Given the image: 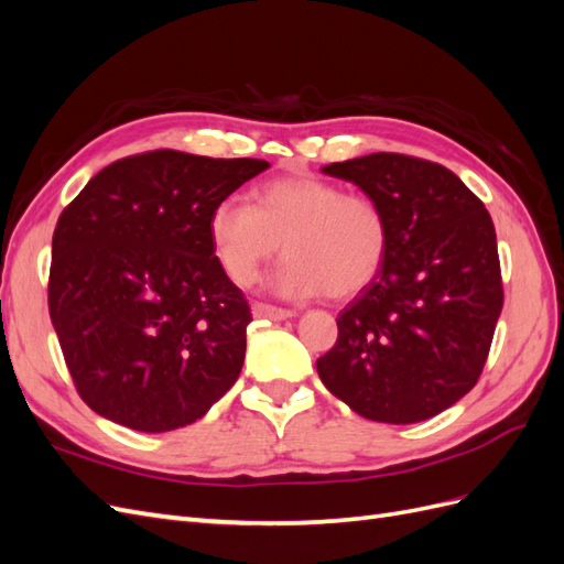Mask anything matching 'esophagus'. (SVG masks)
<instances>
[{
	"instance_id": "obj_1",
	"label": "esophagus",
	"mask_w": 564,
	"mask_h": 564,
	"mask_svg": "<svg viewBox=\"0 0 564 564\" xmlns=\"http://www.w3.org/2000/svg\"><path fill=\"white\" fill-rule=\"evenodd\" d=\"M251 313H253V317H265V319H275V322L294 317V311L278 308V305H270V303H253Z\"/></svg>"
}]
</instances>
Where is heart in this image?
<instances>
[{"label": "heart", "instance_id": "heart-1", "mask_svg": "<svg viewBox=\"0 0 564 564\" xmlns=\"http://www.w3.org/2000/svg\"><path fill=\"white\" fill-rule=\"evenodd\" d=\"M212 251L228 280L249 286L284 245L275 289L289 299L360 294L379 275L390 249L381 204L313 174L282 176L253 193L214 204L207 220Z\"/></svg>", "mask_w": 564, "mask_h": 564}]
</instances>
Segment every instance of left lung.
I'll use <instances>...</instances> for the list:
<instances>
[{"instance_id":"8db88e82","label":"left lung","mask_w":564,"mask_h":564,"mask_svg":"<svg viewBox=\"0 0 564 564\" xmlns=\"http://www.w3.org/2000/svg\"><path fill=\"white\" fill-rule=\"evenodd\" d=\"M322 172L371 195L390 226L381 272L336 317V344L317 360L322 383L371 421L445 412L480 379L503 308L489 212L447 166L398 152Z\"/></svg>"}]
</instances>
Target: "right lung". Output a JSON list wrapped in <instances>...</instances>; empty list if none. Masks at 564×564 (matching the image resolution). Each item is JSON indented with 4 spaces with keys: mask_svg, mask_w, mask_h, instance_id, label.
I'll return each instance as SVG.
<instances>
[{
    "mask_svg": "<svg viewBox=\"0 0 564 564\" xmlns=\"http://www.w3.org/2000/svg\"><path fill=\"white\" fill-rule=\"evenodd\" d=\"M263 160L152 150L98 172L51 242L48 315L79 398L143 433L195 423L245 365L251 311L207 220Z\"/></svg>",
    "mask_w": 564,
    "mask_h": 564,
    "instance_id": "obj_1",
    "label": "right lung"
}]
</instances>
